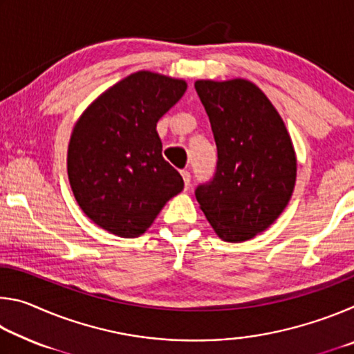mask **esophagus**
I'll list each match as a JSON object with an SVG mask.
<instances>
[{"mask_svg":"<svg viewBox=\"0 0 354 354\" xmlns=\"http://www.w3.org/2000/svg\"><path fill=\"white\" fill-rule=\"evenodd\" d=\"M181 175H183V179H184L185 189H189V185H190V171L189 170H183Z\"/></svg>","mask_w":354,"mask_h":354,"instance_id":"1","label":"esophagus"}]
</instances>
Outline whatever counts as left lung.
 Masks as SVG:
<instances>
[{"mask_svg": "<svg viewBox=\"0 0 354 354\" xmlns=\"http://www.w3.org/2000/svg\"><path fill=\"white\" fill-rule=\"evenodd\" d=\"M217 145L215 175L195 190L214 231L243 242L266 231L289 203L297 158L283 118L247 80L195 82Z\"/></svg>", "mask_w": 354, "mask_h": 354, "instance_id": "obj_1", "label": "left lung"}]
</instances>
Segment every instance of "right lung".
I'll return each mask as SVG.
<instances>
[{
  "mask_svg": "<svg viewBox=\"0 0 354 354\" xmlns=\"http://www.w3.org/2000/svg\"><path fill=\"white\" fill-rule=\"evenodd\" d=\"M187 88L153 71L124 77L93 101L70 137L67 171L82 212L120 237L143 234L184 187L162 158L156 124Z\"/></svg>",
  "mask_w": 354,
  "mask_h": 354,
  "instance_id": "1",
  "label": "right lung"
}]
</instances>
